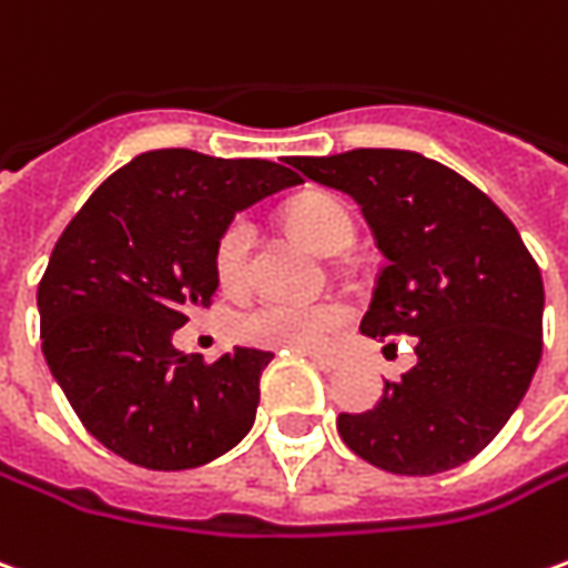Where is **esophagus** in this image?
<instances>
[{
    "label": "esophagus",
    "mask_w": 568,
    "mask_h": 568,
    "mask_svg": "<svg viewBox=\"0 0 568 568\" xmlns=\"http://www.w3.org/2000/svg\"><path fill=\"white\" fill-rule=\"evenodd\" d=\"M297 353H304V356L311 359L313 366L323 368V372H335V368L341 366V359H338V356H332V353H316V351H297Z\"/></svg>",
    "instance_id": "1"
}]
</instances>
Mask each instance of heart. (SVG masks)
I'll return each instance as SVG.
<instances>
[{"label":"heart","instance_id":"1","mask_svg":"<svg viewBox=\"0 0 568 568\" xmlns=\"http://www.w3.org/2000/svg\"><path fill=\"white\" fill-rule=\"evenodd\" d=\"M288 221H292V227L297 233H304L325 255H341L356 240L351 212L335 196L301 200L292 209ZM252 248H255L252 224L245 217L230 221L215 245L217 283L230 288V292L243 288L252 280ZM341 320H344V311L332 301H301V297L267 295L236 316V332H240L243 341L264 344V347L307 351V347L323 344L325 335L335 325H341Z\"/></svg>","mask_w":568,"mask_h":568}]
</instances>
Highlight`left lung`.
<instances>
[{"instance_id":"obj_1","label":"left lung","mask_w":568,"mask_h":568,"mask_svg":"<svg viewBox=\"0 0 568 568\" xmlns=\"http://www.w3.org/2000/svg\"><path fill=\"white\" fill-rule=\"evenodd\" d=\"M323 187L359 202L381 255L368 338L412 335L418 363L338 434L359 458L430 477L489 446L541 359V271L495 202L449 165L412 150L288 156Z\"/></svg>"}]
</instances>
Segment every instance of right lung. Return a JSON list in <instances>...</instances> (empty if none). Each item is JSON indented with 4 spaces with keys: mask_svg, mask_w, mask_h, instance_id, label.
I'll list each match as a JSON object with an SVG mask.
<instances>
[{
    "mask_svg": "<svg viewBox=\"0 0 568 568\" xmlns=\"http://www.w3.org/2000/svg\"><path fill=\"white\" fill-rule=\"evenodd\" d=\"M297 184L280 162L150 150L67 224L36 295L39 338L79 422L119 458L187 470L252 430L273 353L236 347L205 363L174 351L172 335L212 304L233 215Z\"/></svg>",
    "mask_w": 568,
    "mask_h": 568,
    "instance_id": "right-lung-1",
    "label": "right lung"
}]
</instances>
